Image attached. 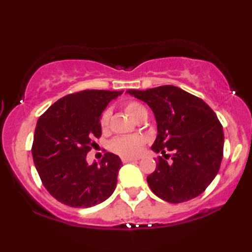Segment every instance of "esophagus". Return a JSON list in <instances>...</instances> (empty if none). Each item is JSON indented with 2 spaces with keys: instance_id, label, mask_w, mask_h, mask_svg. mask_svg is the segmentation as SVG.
I'll use <instances>...</instances> for the list:
<instances>
[{
  "instance_id": "obj_1",
  "label": "esophagus",
  "mask_w": 252,
  "mask_h": 252,
  "mask_svg": "<svg viewBox=\"0 0 252 252\" xmlns=\"http://www.w3.org/2000/svg\"><path fill=\"white\" fill-rule=\"evenodd\" d=\"M138 159H133V158H122L123 163H129V162H136Z\"/></svg>"
}]
</instances>
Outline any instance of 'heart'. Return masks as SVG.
<instances>
[{
	"label": "heart",
	"instance_id": "b5f03b06",
	"mask_svg": "<svg viewBox=\"0 0 252 252\" xmlns=\"http://www.w3.org/2000/svg\"><path fill=\"white\" fill-rule=\"evenodd\" d=\"M125 110L129 116L135 121H140L147 116V110L144 106L135 101H129L125 104ZM111 112L110 110H104L100 117V126L102 130L109 127ZM144 146V139L141 135H123L113 139L110 143V149L123 158H134L140 155Z\"/></svg>",
	"mask_w": 252,
	"mask_h": 252
}]
</instances>
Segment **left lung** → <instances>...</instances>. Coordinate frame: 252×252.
<instances>
[{"instance_id":"1","label":"left lung","mask_w":252,"mask_h":252,"mask_svg":"<svg viewBox=\"0 0 252 252\" xmlns=\"http://www.w3.org/2000/svg\"><path fill=\"white\" fill-rule=\"evenodd\" d=\"M127 92L146 102L157 119L152 150L164 158H158L147 177L152 192L170 203L198 197L217 176L223 157V129L216 113L202 99L173 85Z\"/></svg>"}]
</instances>
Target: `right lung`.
I'll list each match as a JSON object with an SVG mask.
<instances>
[{"label":"right lung","instance_id":"obj_1","mask_svg":"<svg viewBox=\"0 0 252 252\" xmlns=\"http://www.w3.org/2000/svg\"><path fill=\"white\" fill-rule=\"evenodd\" d=\"M122 91L84 90L59 99L37 120L32 156L40 179L58 201L73 208L103 202L117 186L120 158L106 152L97 163L87 155L101 136L100 117Z\"/></svg>","mask_w":252,"mask_h":252}]
</instances>
